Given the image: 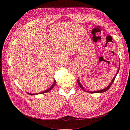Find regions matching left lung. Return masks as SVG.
<instances>
[{"mask_svg":"<svg viewBox=\"0 0 130 130\" xmlns=\"http://www.w3.org/2000/svg\"><path fill=\"white\" fill-rule=\"evenodd\" d=\"M119 68H120V65H119ZM119 69H118V71H117V73H116V75L115 76V77H114V78H113V79L112 80V82H111V83L109 84V85L107 86V87L106 88H104V89H102V90H98V91H95V92H89V91H86V90H85V89H84V87H83V86H82V85H81V84H80V81H79V80H77V83H78V85H79V86L80 87L83 89L84 91H85V92H88V93H103V92H106V91H107V90L111 87V86H112V85L113 84V82H114V81H115V78H116V76H117V74H118V73L119 72Z\"/></svg>","mask_w":130,"mask_h":130,"instance_id":"1","label":"left lung"}]
</instances>
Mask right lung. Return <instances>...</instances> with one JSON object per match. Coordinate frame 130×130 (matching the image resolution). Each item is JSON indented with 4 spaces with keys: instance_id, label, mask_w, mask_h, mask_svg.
Returning <instances> with one entry per match:
<instances>
[{
    "instance_id": "obj_1",
    "label": "right lung",
    "mask_w": 130,
    "mask_h": 130,
    "mask_svg": "<svg viewBox=\"0 0 130 130\" xmlns=\"http://www.w3.org/2000/svg\"><path fill=\"white\" fill-rule=\"evenodd\" d=\"M55 84H56V81L54 80V83H53V84L52 85V86H51V87L49 88H48V89H46V90H45V91H43V92H41V93H37V94H31V93H27V94H29V95H35V94H44V93H47V92H49L50 90L52 89L54 87V86H55Z\"/></svg>"
}]
</instances>
